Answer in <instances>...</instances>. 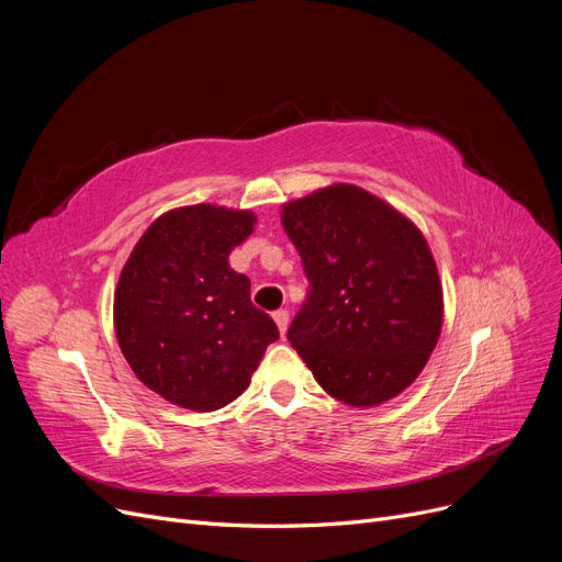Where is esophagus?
<instances>
[{
    "label": "esophagus",
    "mask_w": 562,
    "mask_h": 562,
    "mask_svg": "<svg viewBox=\"0 0 562 562\" xmlns=\"http://www.w3.org/2000/svg\"><path fill=\"white\" fill-rule=\"evenodd\" d=\"M274 321H277V326H279V330H281V335H285V330H288V312L285 310H277L274 314Z\"/></svg>",
    "instance_id": "34e87169"
}]
</instances>
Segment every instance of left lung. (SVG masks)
<instances>
[{
	"label": "left lung",
	"mask_w": 562,
	"mask_h": 562,
	"mask_svg": "<svg viewBox=\"0 0 562 562\" xmlns=\"http://www.w3.org/2000/svg\"><path fill=\"white\" fill-rule=\"evenodd\" d=\"M307 297L288 342L330 396L366 407L413 384L443 323V293L419 229L370 192L335 184L285 203Z\"/></svg>",
	"instance_id": "1"
}]
</instances>
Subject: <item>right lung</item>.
Instances as JSON below:
<instances>
[{
  "label": "right lung",
  "instance_id": "add662e5",
  "mask_svg": "<svg viewBox=\"0 0 562 562\" xmlns=\"http://www.w3.org/2000/svg\"><path fill=\"white\" fill-rule=\"evenodd\" d=\"M255 215L190 206L161 215L131 252L114 295V328L128 366L159 396L217 411L248 386L277 342L250 281L227 262Z\"/></svg>",
  "mask_w": 562,
  "mask_h": 562
}]
</instances>
